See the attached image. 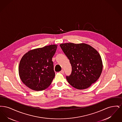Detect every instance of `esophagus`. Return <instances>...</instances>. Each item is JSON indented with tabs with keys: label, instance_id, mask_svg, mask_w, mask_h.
Segmentation results:
<instances>
[{
	"label": "esophagus",
	"instance_id": "esophagus-1",
	"mask_svg": "<svg viewBox=\"0 0 122 122\" xmlns=\"http://www.w3.org/2000/svg\"><path fill=\"white\" fill-rule=\"evenodd\" d=\"M60 73H62V74H64V70H61L60 71Z\"/></svg>",
	"mask_w": 122,
	"mask_h": 122
}]
</instances>
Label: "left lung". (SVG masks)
Segmentation results:
<instances>
[{
	"label": "left lung",
	"instance_id": "left-lung-1",
	"mask_svg": "<svg viewBox=\"0 0 122 122\" xmlns=\"http://www.w3.org/2000/svg\"><path fill=\"white\" fill-rule=\"evenodd\" d=\"M70 60L72 72L66 76L68 83L79 90L90 87L101 76L102 62L99 52L86 43H62L60 45Z\"/></svg>",
	"mask_w": 122,
	"mask_h": 122
}]
</instances>
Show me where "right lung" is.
<instances>
[{
	"mask_svg": "<svg viewBox=\"0 0 122 122\" xmlns=\"http://www.w3.org/2000/svg\"><path fill=\"white\" fill-rule=\"evenodd\" d=\"M57 45L36 48L26 52L19 66L20 77L27 87L36 91L46 89L55 77L52 57Z\"/></svg>",
	"mask_w": 122,
	"mask_h": 122,
	"instance_id": "obj_1",
	"label": "right lung"
}]
</instances>
